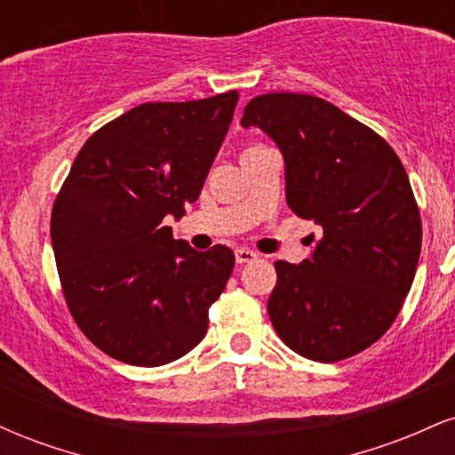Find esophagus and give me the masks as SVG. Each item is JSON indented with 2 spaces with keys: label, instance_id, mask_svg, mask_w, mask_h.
Segmentation results:
<instances>
[{
  "label": "esophagus",
  "instance_id": "34e87169",
  "mask_svg": "<svg viewBox=\"0 0 455 455\" xmlns=\"http://www.w3.org/2000/svg\"><path fill=\"white\" fill-rule=\"evenodd\" d=\"M254 259H257V252H252V250H248V248H237V250H235V260H237L239 265L252 263Z\"/></svg>",
  "mask_w": 455,
  "mask_h": 455
}]
</instances>
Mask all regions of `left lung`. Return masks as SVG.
Listing matches in <instances>:
<instances>
[{"mask_svg": "<svg viewBox=\"0 0 455 455\" xmlns=\"http://www.w3.org/2000/svg\"><path fill=\"white\" fill-rule=\"evenodd\" d=\"M284 158L286 203L321 227L299 265L278 260L267 312L282 342L315 362L374 344L398 316L421 252L409 175L374 130L306 93H265L243 108Z\"/></svg>", "mask_w": 455, "mask_h": 455, "instance_id": "1", "label": "left lung"}]
</instances>
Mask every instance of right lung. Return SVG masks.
<instances>
[{"label": "right lung", "mask_w": 455, "mask_h": 455, "mask_svg": "<svg viewBox=\"0 0 455 455\" xmlns=\"http://www.w3.org/2000/svg\"><path fill=\"white\" fill-rule=\"evenodd\" d=\"M239 93L148 102L87 139L51 213V242L76 325L117 362L156 368L205 338L235 265L227 245L173 239L201 195Z\"/></svg>", "instance_id": "add662e5"}]
</instances>
